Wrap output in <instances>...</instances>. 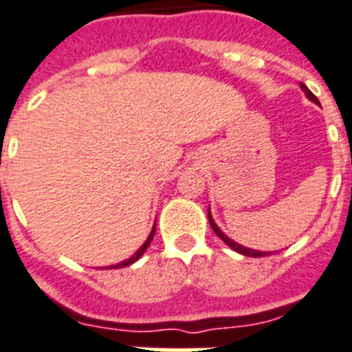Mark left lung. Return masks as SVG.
I'll return each instance as SVG.
<instances>
[{"instance_id": "obj_1", "label": "left lung", "mask_w": 352, "mask_h": 352, "mask_svg": "<svg viewBox=\"0 0 352 352\" xmlns=\"http://www.w3.org/2000/svg\"><path fill=\"white\" fill-rule=\"evenodd\" d=\"M300 87L304 88V92H305V96L309 97L311 101H315V102H318V99H316V96L313 92H311L309 88L305 87L304 82H302V85H300ZM208 219H210V226H211V230L215 231V235L217 236H221L222 241L226 242V244L230 245L231 250H235V251H239V253H242V255H245V256H265L267 255V253H265V251H255V250H248V248H244V245H241V244H236V242H233L231 241V239H228V236L224 235V233H222L221 230H219V228H217V224L215 222H213V219H211V215H210V211H208Z\"/></svg>"}]
</instances>
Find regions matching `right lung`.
Instances as JSON below:
<instances>
[{
	"label": "right lung",
	"instance_id": "obj_1",
	"mask_svg": "<svg viewBox=\"0 0 352 352\" xmlns=\"http://www.w3.org/2000/svg\"><path fill=\"white\" fill-rule=\"evenodd\" d=\"M153 235H155V228H153V230H151L150 236H148V241L144 242V244H142L141 248H139V250H137V253H135V255L131 256V258L124 260V262H121V264H117V265H111V267H126V265L133 264V262H135V260H139V258H141V256H142V253H144V251L148 250V245H150V242H151V239H153Z\"/></svg>",
	"mask_w": 352,
	"mask_h": 352
}]
</instances>
